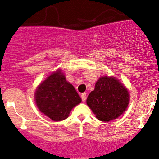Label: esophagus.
Returning a JSON list of instances; mask_svg holds the SVG:
<instances>
[{
	"instance_id": "obj_1",
	"label": "esophagus",
	"mask_w": 159,
	"mask_h": 159,
	"mask_svg": "<svg viewBox=\"0 0 159 159\" xmlns=\"http://www.w3.org/2000/svg\"><path fill=\"white\" fill-rule=\"evenodd\" d=\"M81 100H82V101L84 102L86 101V98H87V93H81Z\"/></svg>"
}]
</instances>
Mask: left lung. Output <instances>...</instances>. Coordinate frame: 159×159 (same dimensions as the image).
Returning <instances> with one entry per match:
<instances>
[{"label": "left lung", "instance_id": "1", "mask_svg": "<svg viewBox=\"0 0 159 159\" xmlns=\"http://www.w3.org/2000/svg\"><path fill=\"white\" fill-rule=\"evenodd\" d=\"M129 102L128 90L114 77H101L94 90L87 98V104L97 119L109 122L123 114Z\"/></svg>", "mask_w": 159, "mask_h": 159}]
</instances>
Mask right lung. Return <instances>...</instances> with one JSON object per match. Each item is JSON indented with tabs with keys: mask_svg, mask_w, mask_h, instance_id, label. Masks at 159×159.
I'll return each mask as SVG.
<instances>
[{
	"mask_svg": "<svg viewBox=\"0 0 159 159\" xmlns=\"http://www.w3.org/2000/svg\"><path fill=\"white\" fill-rule=\"evenodd\" d=\"M35 100L40 111L53 121L66 120L72 108L81 102L73 85L66 81L60 69L37 87Z\"/></svg>",
	"mask_w": 159,
	"mask_h": 159,
	"instance_id": "right-lung-1",
	"label": "right lung"
}]
</instances>
